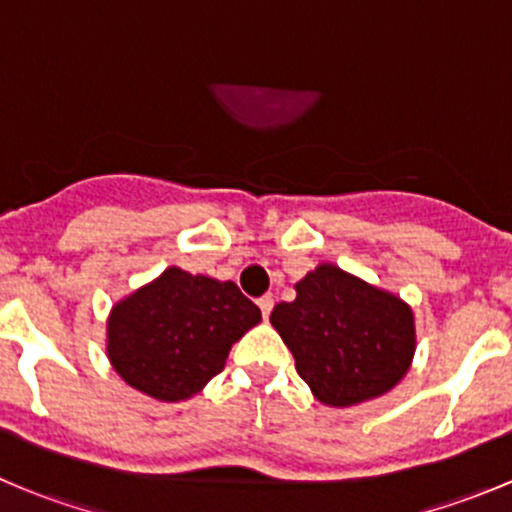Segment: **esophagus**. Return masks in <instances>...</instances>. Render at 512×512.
<instances>
[{
    "instance_id": "obj_1",
    "label": "esophagus",
    "mask_w": 512,
    "mask_h": 512,
    "mask_svg": "<svg viewBox=\"0 0 512 512\" xmlns=\"http://www.w3.org/2000/svg\"><path fill=\"white\" fill-rule=\"evenodd\" d=\"M257 307H260V312H262V317H270V312H272V307H275V299H272V294H265V297H260L257 299Z\"/></svg>"
}]
</instances>
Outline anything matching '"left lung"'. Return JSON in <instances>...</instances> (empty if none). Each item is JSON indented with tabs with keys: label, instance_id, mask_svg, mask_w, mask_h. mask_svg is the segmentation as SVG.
Here are the masks:
<instances>
[{
	"label": "left lung",
	"instance_id": "obj_1",
	"mask_svg": "<svg viewBox=\"0 0 512 512\" xmlns=\"http://www.w3.org/2000/svg\"><path fill=\"white\" fill-rule=\"evenodd\" d=\"M297 374L327 406H354L394 389L416 349L414 312L334 265L297 282V299L270 314Z\"/></svg>",
	"mask_w": 512,
	"mask_h": 512
}]
</instances>
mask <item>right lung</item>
<instances>
[{"label": "right lung", "instance_id": "obj_1", "mask_svg": "<svg viewBox=\"0 0 512 512\" xmlns=\"http://www.w3.org/2000/svg\"><path fill=\"white\" fill-rule=\"evenodd\" d=\"M260 319L235 282L168 267L113 307L108 359L133 389L183 401L223 371L232 344Z\"/></svg>", "mask_w": 512, "mask_h": 512}]
</instances>
